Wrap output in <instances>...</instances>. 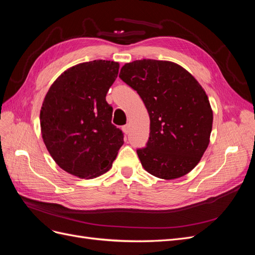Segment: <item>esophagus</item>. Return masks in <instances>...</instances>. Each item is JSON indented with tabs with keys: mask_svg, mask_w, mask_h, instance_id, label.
Here are the masks:
<instances>
[{
	"mask_svg": "<svg viewBox=\"0 0 255 255\" xmlns=\"http://www.w3.org/2000/svg\"><path fill=\"white\" fill-rule=\"evenodd\" d=\"M122 129H123V132H125L126 134H128V132H129V125H127V126H125L122 128Z\"/></svg>",
	"mask_w": 255,
	"mask_h": 255,
	"instance_id": "obj_1",
	"label": "esophagus"
}]
</instances>
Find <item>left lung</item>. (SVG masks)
Masks as SVG:
<instances>
[{"label": "left lung", "instance_id": "1", "mask_svg": "<svg viewBox=\"0 0 255 255\" xmlns=\"http://www.w3.org/2000/svg\"><path fill=\"white\" fill-rule=\"evenodd\" d=\"M119 78L137 91L150 116L148 143L137 150L144 170L163 180L189 173L207 149L213 128V110L201 85L168 60L128 63Z\"/></svg>", "mask_w": 255, "mask_h": 255}]
</instances>
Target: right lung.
<instances>
[{"label": "right lung", "mask_w": 255, "mask_h": 255, "mask_svg": "<svg viewBox=\"0 0 255 255\" xmlns=\"http://www.w3.org/2000/svg\"><path fill=\"white\" fill-rule=\"evenodd\" d=\"M119 72V63L94 60L67 69L54 81L40 111L43 142L65 170L94 179L109 171L123 141L112 123L106 94Z\"/></svg>", "instance_id": "right-lung-1"}]
</instances>
